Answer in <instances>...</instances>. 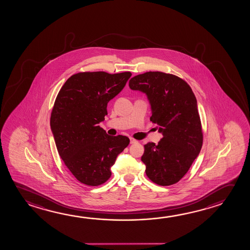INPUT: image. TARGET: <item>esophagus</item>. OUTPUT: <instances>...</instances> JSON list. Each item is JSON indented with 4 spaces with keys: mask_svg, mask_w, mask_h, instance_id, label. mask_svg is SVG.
Instances as JSON below:
<instances>
[{
    "mask_svg": "<svg viewBox=\"0 0 250 250\" xmlns=\"http://www.w3.org/2000/svg\"><path fill=\"white\" fill-rule=\"evenodd\" d=\"M137 143V141L135 140V139L132 138V137H130V143L131 144H134V143Z\"/></svg>",
    "mask_w": 250,
    "mask_h": 250,
    "instance_id": "obj_1",
    "label": "esophagus"
}]
</instances>
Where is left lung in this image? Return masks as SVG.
Instances as JSON below:
<instances>
[{"label":"left lung","instance_id":"obj_1","mask_svg":"<svg viewBox=\"0 0 250 250\" xmlns=\"http://www.w3.org/2000/svg\"><path fill=\"white\" fill-rule=\"evenodd\" d=\"M133 90L145 93L152 108L150 121L159 126L163 138L157 145H144L143 163L146 174L160 186L178 183L199 155L202 143V123L192 88L172 74L149 71L129 80Z\"/></svg>","mask_w":250,"mask_h":250}]
</instances>
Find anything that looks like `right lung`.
Masks as SVG:
<instances>
[{"instance_id":"1","label":"right lung","mask_w":250,"mask_h":250,"mask_svg":"<svg viewBox=\"0 0 250 250\" xmlns=\"http://www.w3.org/2000/svg\"><path fill=\"white\" fill-rule=\"evenodd\" d=\"M130 72H80L60 89L52 108L50 126L64 164L80 183L99 186L111 176L110 168L129 144L127 136H110L100 127L107 103L118 95Z\"/></svg>"}]
</instances>
